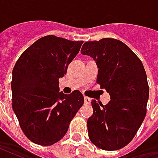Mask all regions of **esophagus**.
I'll return each mask as SVG.
<instances>
[{"instance_id": "34e87169", "label": "esophagus", "mask_w": 158, "mask_h": 158, "mask_svg": "<svg viewBox=\"0 0 158 158\" xmlns=\"http://www.w3.org/2000/svg\"><path fill=\"white\" fill-rule=\"evenodd\" d=\"M91 102V99L89 97H87V96H85V104H89Z\"/></svg>"}]
</instances>
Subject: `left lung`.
<instances>
[{
    "label": "left lung",
    "mask_w": 158,
    "mask_h": 158,
    "mask_svg": "<svg viewBox=\"0 0 158 158\" xmlns=\"http://www.w3.org/2000/svg\"><path fill=\"white\" fill-rule=\"evenodd\" d=\"M81 53L96 61V83L111 98L105 106L91 101L89 139L100 149H121L134 139L146 117L149 85L144 66L123 42L113 38L85 42Z\"/></svg>",
    "instance_id": "8db88e82"
}]
</instances>
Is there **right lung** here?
I'll return each instance as SVG.
<instances>
[{"label":"right lung","mask_w":158,"mask_h":158,"mask_svg":"<svg viewBox=\"0 0 158 158\" xmlns=\"http://www.w3.org/2000/svg\"><path fill=\"white\" fill-rule=\"evenodd\" d=\"M83 40L46 35L19 56L12 70V109L25 136L40 146H52L69 129L84 104L79 90L59 92V79L79 53Z\"/></svg>","instance_id":"obj_1"}]
</instances>
